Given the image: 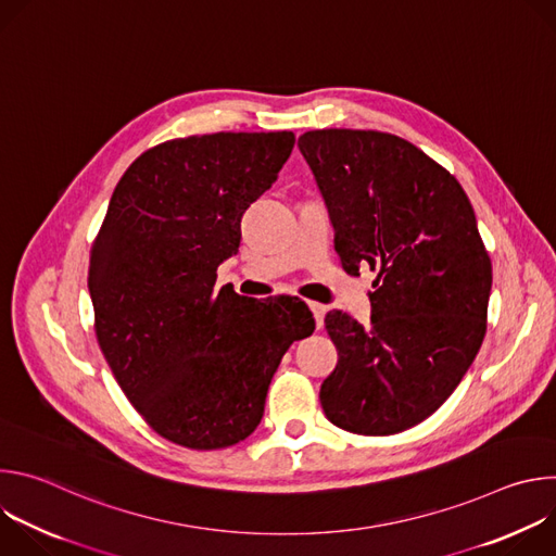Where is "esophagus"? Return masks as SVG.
I'll list each match as a JSON object with an SVG mask.
<instances>
[{
  "label": "esophagus",
  "instance_id": "esophagus-1",
  "mask_svg": "<svg viewBox=\"0 0 556 556\" xmlns=\"http://www.w3.org/2000/svg\"><path fill=\"white\" fill-rule=\"evenodd\" d=\"M312 314H314V321H316V330L324 328V319H326V305L321 303H307Z\"/></svg>",
  "mask_w": 556,
  "mask_h": 556
}]
</instances>
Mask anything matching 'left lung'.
Wrapping results in <instances>:
<instances>
[{
	"instance_id": "1",
	"label": "left lung",
	"mask_w": 556,
	"mask_h": 556,
	"mask_svg": "<svg viewBox=\"0 0 556 556\" xmlns=\"http://www.w3.org/2000/svg\"><path fill=\"white\" fill-rule=\"evenodd\" d=\"M299 149L326 202L341 266L378 270L369 326L330 312L337 369L328 420L391 435L455 391L486 334L493 266L459 182L416 144L382 131L316 129Z\"/></svg>"
}]
</instances>
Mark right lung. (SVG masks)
Returning a JSON list of instances; mask_svg holds the SVG:
<instances>
[{"mask_svg": "<svg viewBox=\"0 0 556 556\" xmlns=\"http://www.w3.org/2000/svg\"><path fill=\"white\" fill-rule=\"evenodd\" d=\"M292 147V131L169 140L112 193L88 270L97 339L134 409L180 446L247 440L283 354L314 332L299 299L215 288L217 266L240 249L244 211Z\"/></svg>", "mask_w": 556, "mask_h": 556, "instance_id": "right-lung-1", "label": "right lung"}]
</instances>
